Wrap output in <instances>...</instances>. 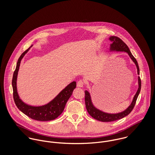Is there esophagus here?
I'll return each instance as SVG.
<instances>
[{
    "label": "esophagus",
    "mask_w": 155,
    "mask_h": 155,
    "mask_svg": "<svg viewBox=\"0 0 155 155\" xmlns=\"http://www.w3.org/2000/svg\"><path fill=\"white\" fill-rule=\"evenodd\" d=\"M85 85V82L83 80H79V81H78V83H77V87H79V88H81V87H83Z\"/></svg>",
    "instance_id": "34e87169"
}]
</instances>
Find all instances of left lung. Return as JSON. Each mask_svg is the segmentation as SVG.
<instances>
[{
    "label": "left lung",
    "instance_id": "obj_1",
    "mask_svg": "<svg viewBox=\"0 0 155 155\" xmlns=\"http://www.w3.org/2000/svg\"><path fill=\"white\" fill-rule=\"evenodd\" d=\"M112 42V44L110 45V50L111 51H125L127 52L129 55V56L131 57V58L133 60V61L135 63L137 68V71H138V74H140V69L138 63L135 58V57L133 55L131 54L129 48L128 46L126 45V44L119 38L117 36H111L109 38ZM138 89L137 91V93L135 94L134 99H133V102L131 104V105L126 109L123 112L117 113V114H109V113H104L101 111L97 109L92 104L91 100V97L90 94L88 92V91H85V106L87 110L88 111L89 114L95 119L101 121V122H112L114 120H117L119 119H120L127 115H128L131 111L133 110L137 99L138 98V96L139 95V93L141 90V79L140 77L138 76Z\"/></svg>",
    "mask_w": 155,
    "mask_h": 155
}]
</instances>
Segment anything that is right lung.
<instances>
[{"label": "right lung", "instance_id": "add662e5", "mask_svg": "<svg viewBox=\"0 0 155 155\" xmlns=\"http://www.w3.org/2000/svg\"><path fill=\"white\" fill-rule=\"evenodd\" d=\"M29 49L30 48L25 50L18 58L16 68L14 72L12 85L14 102L20 110L32 119L39 121L54 120L59 116L64 110L67 101L71 95L73 89L76 87V82H73L70 83L53 100L44 106L34 107L28 106L23 103L18 95L17 90V78L21 60Z\"/></svg>", "mask_w": 155, "mask_h": 155}]
</instances>
